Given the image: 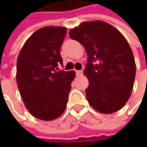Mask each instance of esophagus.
I'll return each instance as SVG.
<instances>
[{
    "instance_id": "esophagus-1",
    "label": "esophagus",
    "mask_w": 147,
    "mask_h": 147,
    "mask_svg": "<svg viewBox=\"0 0 147 147\" xmlns=\"http://www.w3.org/2000/svg\"><path fill=\"white\" fill-rule=\"evenodd\" d=\"M82 74H83L82 70H76V74L78 76H81V75H82Z\"/></svg>"
}]
</instances>
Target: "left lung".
I'll return each instance as SVG.
<instances>
[{
	"mask_svg": "<svg viewBox=\"0 0 147 147\" xmlns=\"http://www.w3.org/2000/svg\"><path fill=\"white\" fill-rule=\"evenodd\" d=\"M69 37L82 44L88 56L83 71L89 81L88 103L104 114L120 110L130 97L136 75L134 56L125 37L100 20L83 22L71 29Z\"/></svg>",
	"mask_w": 147,
	"mask_h": 147,
	"instance_id": "1",
	"label": "left lung"
}]
</instances>
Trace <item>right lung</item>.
Returning <instances> with one entry per match:
<instances>
[{
    "instance_id": "add662e5",
    "label": "right lung",
    "mask_w": 147,
    "mask_h": 147,
    "mask_svg": "<svg viewBox=\"0 0 147 147\" xmlns=\"http://www.w3.org/2000/svg\"><path fill=\"white\" fill-rule=\"evenodd\" d=\"M67 29L44 27L32 34L17 59L16 81L21 97L32 115L53 120L61 115L68 102L74 71L59 70V54Z\"/></svg>"
}]
</instances>
